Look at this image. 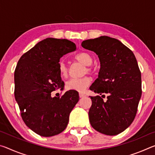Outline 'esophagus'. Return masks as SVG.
<instances>
[{"mask_svg":"<svg viewBox=\"0 0 155 155\" xmlns=\"http://www.w3.org/2000/svg\"><path fill=\"white\" fill-rule=\"evenodd\" d=\"M85 95L83 93H79V97L80 98H83V97H85Z\"/></svg>","mask_w":155,"mask_h":155,"instance_id":"34e87169","label":"esophagus"}]
</instances>
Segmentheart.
<instances>
[{"label": "heart", "instance_id": "1", "mask_svg": "<svg viewBox=\"0 0 155 155\" xmlns=\"http://www.w3.org/2000/svg\"><path fill=\"white\" fill-rule=\"evenodd\" d=\"M77 61L83 64L87 65L85 72H92V68L90 65L92 64L93 57L87 52H83L78 54L76 57ZM58 70L59 74L63 77H66L68 74V68L64 61H60L58 65ZM91 83V79L88 77H83L82 78H72L68 80L65 83V87L68 90H74L77 91H83Z\"/></svg>", "mask_w": 155, "mask_h": 155}]
</instances>
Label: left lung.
<instances>
[{"instance_id":"8db88e82","label":"left lung","mask_w":155,"mask_h":155,"mask_svg":"<svg viewBox=\"0 0 155 155\" xmlns=\"http://www.w3.org/2000/svg\"><path fill=\"white\" fill-rule=\"evenodd\" d=\"M83 48L98 55L101 68L90 90L104 96H90V122L94 129L116 135L129 127L137 114L141 96V77L133 52L117 39L101 36L83 41Z\"/></svg>"}]
</instances>
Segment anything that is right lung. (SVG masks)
Returning a JSON list of instances; mask_svg holds the SVG:
<instances>
[{"label":"right lung","instance_id":"1","mask_svg":"<svg viewBox=\"0 0 155 155\" xmlns=\"http://www.w3.org/2000/svg\"><path fill=\"white\" fill-rule=\"evenodd\" d=\"M76 48L66 39L46 38L23 54L15 68L14 94L21 116L31 130L42 137L65 130L79 100L74 90L61 97L51 96L52 91L64 86L58 70L60 58Z\"/></svg>","mask_w":155,"mask_h":155}]
</instances>
